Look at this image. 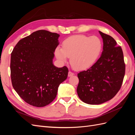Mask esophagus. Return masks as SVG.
Wrapping results in <instances>:
<instances>
[{
	"instance_id": "1",
	"label": "esophagus",
	"mask_w": 135,
	"mask_h": 135,
	"mask_svg": "<svg viewBox=\"0 0 135 135\" xmlns=\"http://www.w3.org/2000/svg\"><path fill=\"white\" fill-rule=\"evenodd\" d=\"M73 75H74V73H73L71 72V71H69V73H68V76H69V77L73 76Z\"/></svg>"
}]
</instances>
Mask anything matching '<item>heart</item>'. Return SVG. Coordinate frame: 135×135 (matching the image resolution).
<instances>
[{"instance_id": "1", "label": "heart", "mask_w": 135, "mask_h": 135, "mask_svg": "<svg viewBox=\"0 0 135 135\" xmlns=\"http://www.w3.org/2000/svg\"><path fill=\"white\" fill-rule=\"evenodd\" d=\"M103 49V42L97 36H88L79 34L70 36L62 42V47L57 46L55 54L60 61L65 62L70 59L71 66L82 70L96 62Z\"/></svg>"}]
</instances>
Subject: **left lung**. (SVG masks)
I'll use <instances>...</instances> for the list:
<instances>
[{"mask_svg":"<svg viewBox=\"0 0 135 135\" xmlns=\"http://www.w3.org/2000/svg\"><path fill=\"white\" fill-rule=\"evenodd\" d=\"M103 40V51L99 59L86 71L78 74L76 91L79 99L90 105H99L115 96L125 74L123 54L111 36L99 31Z\"/></svg>","mask_w":135,"mask_h":135,"instance_id":"8db88e82","label":"left lung"}]
</instances>
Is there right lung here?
Returning a JSON list of instances; mask_svg holds the SVG:
<instances>
[{
  "label": "right lung",
  "mask_w": 135,
  "mask_h": 135,
  "mask_svg": "<svg viewBox=\"0 0 135 135\" xmlns=\"http://www.w3.org/2000/svg\"><path fill=\"white\" fill-rule=\"evenodd\" d=\"M60 35L40 30L21 39L11 54V76L15 90L26 103L36 107L50 104L68 69L53 64Z\"/></svg>",
  "instance_id": "add662e5"
}]
</instances>
